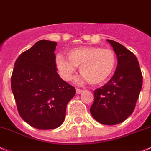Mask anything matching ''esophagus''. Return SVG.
<instances>
[{
  "mask_svg": "<svg viewBox=\"0 0 151 151\" xmlns=\"http://www.w3.org/2000/svg\"><path fill=\"white\" fill-rule=\"evenodd\" d=\"M84 91L83 90H81V89H76V93L77 94H81L82 92Z\"/></svg>",
  "mask_w": 151,
  "mask_h": 151,
  "instance_id": "34e87169",
  "label": "esophagus"
}]
</instances>
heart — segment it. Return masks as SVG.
I'll return each instance as SVG.
<instances>
[{"label": "heart", "mask_w": 151, "mask_h": 151, "mask_svg": "<svg viewBox=\"0 0 151 151\" xmlns=\"http://www.w3.org/2000/svg\"><path fill=\"white\" fill-rule=\"evenodd\" d=\"M67 57L57 55L56 68L63 79L70 81L76 67L80 66L82 77L78 80V83L103 84L112 76L117 64L116 53L108 48L84 47L72 49L67 52Z\"/></svg>", "instance_id": "1"}]
</instances>
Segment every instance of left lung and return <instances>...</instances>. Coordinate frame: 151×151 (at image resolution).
I'll list each match as a JSON object with an SVG mask.
<instances>
[{
  "mask_svg": "<svg viewBox=\"0 0 151 151\" xmlns=\"http://www.w3.org/2000/svg\"><path fill=\"white\" fill-rule=\"evenodd\" d=\"M116 54L118 64L110 81L94 91L90 111L106 125L119 124L133 113L142 87V74L137 58L116 41L107 40Z\"/></svg>",
  "mask_w": 151,
  "mask_h": 151,
  "instance_id": "8db88e82",
  "label": "left lung"
}]
</instances>
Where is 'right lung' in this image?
I'll return each instance as SVG.
<instances>
[{"instance_id":"add662e5","label":"right lung","mask_w":151,"mask_h":151,"mask_svg":"<svg viewBox=\"0 0 151 151\" xmlns=\"http://www.w3.org/2000/svg\"><path fill=\"white\" fill-rule=\"evenodd\" d=\"M57 43L38 41L15 63L11 88L23 119L38 130L59 127L76 89L60 78L55 66Z\"/></svg>"}]
</instances>
